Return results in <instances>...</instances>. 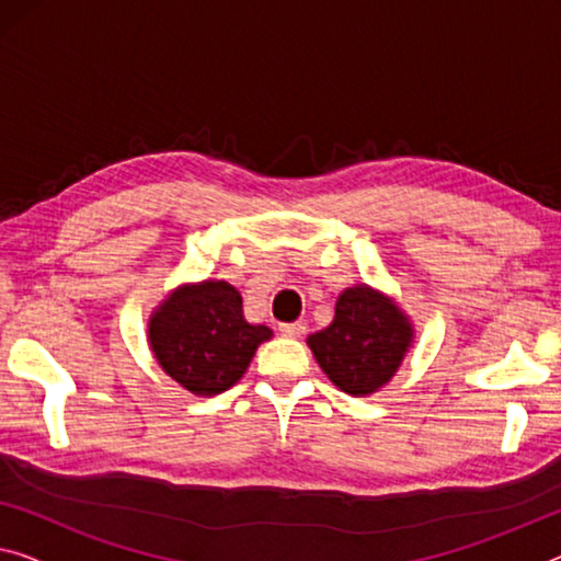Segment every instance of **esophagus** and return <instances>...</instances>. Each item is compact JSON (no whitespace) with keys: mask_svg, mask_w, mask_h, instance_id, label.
<instances>
[{"mask_svg":"<svg viewBox=\"0 0 561 561\" xmlns=\"http://www.w3.org/2000/svg\"><path fill=\"white\" fill-rule=\"evenodd\" d=\"M278 331L288 339H300L306 333V323H280Z\"/></svg>","mask_w":561,"mask_h":561,"instance_id":"34e87169","label":"esophagus"}]
</instances>
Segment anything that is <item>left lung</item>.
<instances>
[{"label":"left lung","instance_id":"8db88e82","mask_svg":"<svg viewBox=\"0 0 561 561\" xmlns=\"http://www.w3.org/2000/svg\"><path fill=\"white\" fill-rule=\"evenodd\" d=\"M409 343L407 316L366 286L343 290L333 323L308 339L318 366L351 396H368L391 381Z\"/></svg>","mask_w":561,"mask_h":561}]
</instances>
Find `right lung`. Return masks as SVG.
<instances>
[{
  "label": "right lung",
  "instance_id": "right-lung-1",
  "mask_svg": "<svg viewBox=\"0 0 561 561\" xmlns=\"http://www.w3.org/2000/svg\"><path fill=\"white\" fill-rule=\"evenodd\" d=\"M268 325L243 318V298L226 280L185 286L154 310L150 346L165 374L197 396L228 391L240 381Z\"/></svg>",
  "mask_w": 561,
  "mask_h": 561
}]
</instances>
